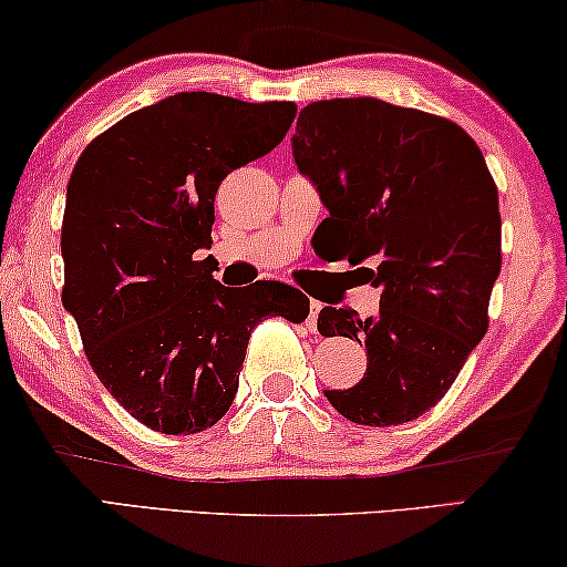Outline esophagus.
Returning <instances> with one entry per match:
<instances>
[{
    "mask_svg": "<svg viewBox=\"0 0 567 567\" xmlns=\"http://www.w3.org/2000/svg\"><path fill=\"white\" fill-rule=\"evenodd\" d=\"M318 313H321V302L318 300H310V310H308V318H306V326L310 331H316L318 326Z\"/></svg>",
    "mask_w": 567,
    "mask_h": 567,
    "instance_id": "esophagus-1",
    "label": "esophagus"
}]
</instances>
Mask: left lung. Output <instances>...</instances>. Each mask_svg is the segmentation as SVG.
<instances>
[{
	"instance_id": "1",
	"label": "left lung",
	"mask_w": 567,
	"mask_h": 567,
	"mask_svg": "<svg viewBox=\"0 0 567 567\" xmlns=\"http://www.w3.org/2000/svg\"><path fill=\"white\" fill-rule=\"evenodd\" d=\"M292 156L331 218L349 265L380 287V313L326 306L323 337L357 339L362 382L323 390L341 416L398 426L444 398L488 331L501 272L498 189L477 143L457 123L378 97L310 102Z\"/></svg>"
}]
</instances>
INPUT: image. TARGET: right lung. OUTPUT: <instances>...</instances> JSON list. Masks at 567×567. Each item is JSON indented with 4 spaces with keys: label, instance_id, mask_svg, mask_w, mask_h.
<instances>
[{
    "label": "right lung",
    "instance_id": "obj_1",
    "mask_svg": "<svg viewBox=\"0 0 567 567\" xmlns=\"http://www.w3.org/2000/svg\"><path fill=\"white\" fill-rule=\"evenodd\" d=\"M295 113L292 102L177 92L97 135L71 172L63 308L107 393L154 432L187 436L218 424L254 326L308 318L295 287L259 280L236 290L197 261L213 244L220 182L269 154Z\"/></svg>",
    "mask_w": 567,
    "mask_h": 567
}]
</instances>
